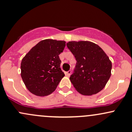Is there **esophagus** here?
Segmentation results:
<instances>
[{"label": "esophagus", "mask_w": 132, "mask_h": 132, "mask_svg": "<svg viewBox=\"0 0 132 132\" xmlns=\"http://www.w3.org/2000/svg\"><path fill=\"white\" fill-rule=\"evenodd\" d=\"M71 73H72L71 70H69L68 72H65V75L67 76V77H69V76H70V74H71Z\"/></svg>", "instance_id": "obj_1"}]
</instances>
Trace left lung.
<instances>
[{"label":"left lung","instance_id":"obj_1","mask_svg":"<svg viewBox=\"0 0 132 132\" xmlns=\"http://www.w3.org/2000/svg\"><path fill=\"white\" fill-rule=\"evenodd\" d=\"M68 48L77 60L70 80L82 95L97 94L111 76L112 63L108 55L97 45L88 41L69 42Z\"/></svg>","mask_w":132,"mask_h":132}]
</instances>
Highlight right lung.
I'll return each instance as SVG.
<instances>
[{
	"instance_id": "right-lung-1",
	"label": "right lung",
	"mask_w": 132,
	"mask_h": 132,
	"mask_svg": "<svg viewBox=\"0 0 132 132\" xmlns=\"http://www.w3.org/2000/svg\"><path fill=\"white\" fill-rule=\"evenodd\" d=\"M65 41L46 39L29 50L21 63V76L26 88L38 96H46L56 89L65 76L60 69L59 55Z\"/></svg>"
}]
</instances>
